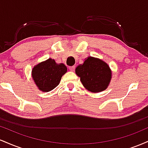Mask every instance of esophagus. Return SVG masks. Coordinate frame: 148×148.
<instances>
[{
	"mask_svg": "<svg viewBox=\"0 0 148 148\" xmlns=\"http://www.w3.org/2000/svg\"><path fill=\"white\" fill-rule=\"evenodd\" d=\"M69 70L73 72V71L74 70V69H75V66H71V67H69Z\"/></svg>",
	"mask_w": 148,
	"mask_h": 148,
	"instance_id": "obj_1",
	"label": "esophagus"
}]
</instances>
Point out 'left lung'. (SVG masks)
Segmentation results:
<instances>
[{
    "label": "left lung",
    "instance_id": "8db88e82",
    "mask_svg": "<svg viewBox=\"0 0 148 148\" xmlns=\"http://www.w3.org/2000/svg\"><path fill=\"white\" fill-rule=\"evenodd\" d=\"M75 72L84 87L92 92L106 90L111 79V72L108 64L92 57H88L84 64L78 66Z\"/></svg>",
    "mask_w": 148,
    "mask_h": 148
}]
</instances>
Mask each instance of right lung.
I'll return each mask as SVG.
<instances>
[{
  "label": "right lung",
  "instance_id": "add662e5",
  "mask_svg": "<svg viewBox=\"0 0 148 148\" xmlns=\"http://www.w3.org/2000/svg\"><path fill=\"white\" fill-rule=\"evenodd\" d=\"M67 71L64 64H56L55 60L49 58L33 67L32 76L40 90L49 92L58 86Z\"/></svg>",
  "mask_w": 148,
  "mask_h": 148
}]
</instances>
